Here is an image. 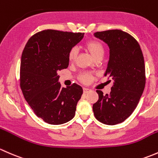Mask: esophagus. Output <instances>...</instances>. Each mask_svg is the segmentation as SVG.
<instances>
[{
	"label": "esophagus",
	"instance_id": "1",
	"mask_svg": "<svg viewBox=\"0 0 158 158\" xmlns=\"http://www.w3.org/2000/svg\"><path fill=\"white\" fill-rule=\"evenodd\" d=\"M90 91H91L90 89L86 88V87H84V94H87V93L90 92Z\"/></svg>",
	"mask_w": 158,
	"mask_h": 158
}]
</instances>
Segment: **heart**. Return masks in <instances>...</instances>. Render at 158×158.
Returning <instances> with one entry per match:
<instances>
[{"label":"heart","instance_id":"b5f03b06","mask_svg":"<svg viewBox=\"0 0 158 158\" xmlns=\"http://www.w3.org/2000/svg\"><path fill=\"white\" fill-rule=\"evenodd\" d=\"M85 45L94 58H97V57H103L104 54V47L100 41L96 40H90L86 43ZM77 53H78V50L76 47L71 48L68 53V61L70 62H74L77 58ZM93 79H94V76L90 73H84L80 76V80L84 84H89L93 81Z\"/></svg>","mask_w":158,"mask_h":158}]
</instances>
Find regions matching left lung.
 <instances>
[{
    "mask_svg": "<svg viewBox=\"0 0 158 158\" xmlns=\"http://www.w3.org/2000/svg\"><path fill=\"white\" fill-rule=\"evenodd\" d=\"M94 35L110 47L104 76L110 77L113 84L109 95L97 90L99 99L93 105V111L98 121L113 126L128 118L139 103L146 81L144 57L137 40L128 32L110 30Z\"/></svg>",
    "mask_w": 158,
    "mask_h": 158,
    "instance_id": "left-lung-1",
    "label": "left lung"
}]
</instances>
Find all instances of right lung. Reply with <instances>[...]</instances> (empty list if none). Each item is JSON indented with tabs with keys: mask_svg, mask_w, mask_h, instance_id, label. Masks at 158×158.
Wrapping results in <instances>:
<instances>
[{
	"mask_svg": "<svg viewBox=\"0 0 158 158\" xmlns=\"http://www.w3.org/2000/svg\"><path fill=\"white\" fill-rule=\"evenodd\" d=\"M82 32L45 30L30 37L21 56L19 85L35 114L45 123L61 125L75 115L83 89L58 83L59 71L68 67V51L84 37Z\"/></svg>",
	"mask_w": 158,
	"mask_h": 158,
	"instance_id": "add662e5",
	"label": "right lung"
}]
</instances>
